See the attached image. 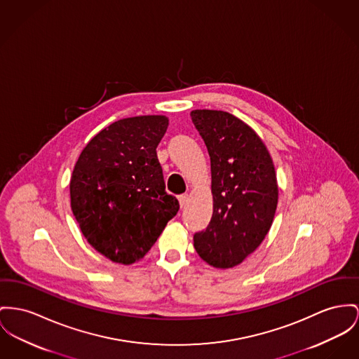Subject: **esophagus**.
Wrapping results in <instances>:
<instances>
[{
	"label": "esophagus",
	"mask_w": 359,
	"mask_h": 359,
	"mask_svg": "<svg viewBox=\"0 0 359 359\" xmlns=\"http://www.w3.org/2000/svg\"><path fill=\"white\" fill-rule=\"evenodd\" d=\"M188 198H189V196H188V194H181V196H178V200H180V205H181V208H184V207L187 205Z\"/></svg>",
	"instance_id": "1"
}]
</instances>
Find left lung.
I'll use <instances>...</instances> for the list:
<instances>
[{
  "label": "left lung",
  "instance_id": "1",
  "mask_svg": "<svg viewBox=\"0 0 359 359\" xmlns=\"http://www.w3.org/2000/svg\"><path fill=\"white\" fill-rule=\"evenodd\" d=\"M191 122L211 159L214 214L193 236L198 256L215 268H231L253 253L271 229L276 174L256 132L230 113L193 110Z\"/></svg>",
  "mask_w": 359,
  "mask_h": 359
}]
</instances>
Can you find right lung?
I'll use <instances>...</instances> for the list:
<instances>
[{
  "mask_svg": "<svg viewBox=\"0 0 359 359\" xmlns=\"http://www.w3.org/2000/svg\"><path fill=\"white\" fill-rule=\"evenodd\" d=\"M168 126L163 116L117 121L86 145L73 168V215L88 243L114 263L143 259L180 210L156 156Z\"/></svg>",
  "mask_w": 359,
  "mask_h": 359,
  "instance_id": "1",
  "label": "right lung"
}]
</instances>
